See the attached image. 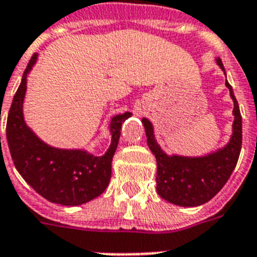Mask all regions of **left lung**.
I'll list each match as a JSON object with an SVG mask.
<instances>
[{
  "mask_svg": "<svg viewBox=\"0 0 257 257\" xmlns=\"http://www.w3.org/2000/svg\"><path fill=\"white\" fill-rule=\"evenodd\" d=\"M216 64L224 72L222 60ZM226 87L233 101L232 135L223 148L204 156L168 154L156 140L153 124L143 118L147 143L157 161V193L165 201L181 207H197L211 201L226 185L236 166L241 149V116L232 87L226 79Z\"/></svg>",
  "mask_w": 257,
  "mask_h": 257,
  "instance_id": "1",
  "label": "left lung"
}]
</instances>
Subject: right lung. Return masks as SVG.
Segmentation results:
<instances>
[{
	"instance_id": "1",
	"label": "right lung",
	"mask_w": 257,
	"mask_h": 257,
	"mask_svg": "<svg viewBox=\"0 0 257 257\" xmlns=\"http://www.w3.org/2000/svg\"><path fill=\"white\" fill-rule=\"evenodd\" d=\"M37 60L38 54H34L12 101L6 122V140L10 154L21 177L39 195L53 203L80 206L97 198L107 189L122 122L132 113L124 112L110 118L108 124L110 145L103 156H95L84 148L51 147L35 135L24 116L27 76Z\"/></svg>"
}]
</instances>
